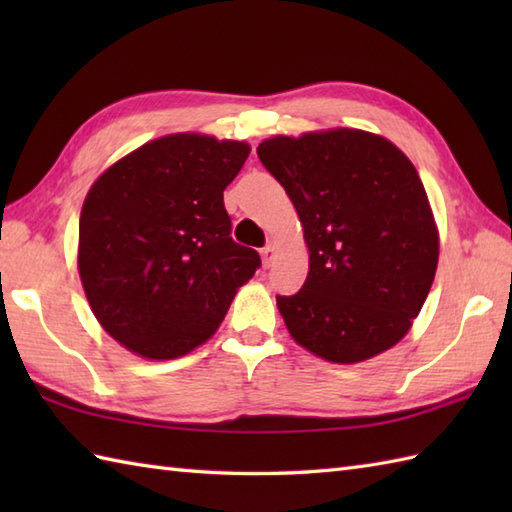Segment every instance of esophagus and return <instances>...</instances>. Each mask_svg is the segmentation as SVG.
Returning <instances> with one entry per match:
<instances>
[{"label": "esophagus", "mask_w": 512, "mask_h": 512, "mask_svg": "<svg viewBox=\"0 0 512 512\" xmlns=\"http://www.w3.org/2000/svg\"><path fill=\"white\" fill-rule=\"evenodd\" d=\"M275 244H268V246H264L262 250H259V255H262V264H264V268H268L270 264H273V259H275Z\"/></svg>", "instance_id": "1"}]
</instances>
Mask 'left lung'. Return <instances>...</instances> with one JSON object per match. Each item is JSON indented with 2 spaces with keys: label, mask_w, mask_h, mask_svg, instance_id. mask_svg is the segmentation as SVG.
Returning <instances> with one entry per match:
<instances>
[{
  "label": "left lung",
  "mask_w": 512,
  "mask_h": 512,
  "mask_svg": "<svg viewBox=\"0 0 512 512\" xmlns=\"http://www.w3.org/2000/svg\"><path fill=\"white\" fill-rule=\"evenodd\" d=\"M295 204L310 250L301 290L277 297L292 339L350 365L394 347L438 268V228L416 167L361 129L275 136L257 147Z\"/></svg>",
  "instance_id": "8db88e82"
}]
</instances>
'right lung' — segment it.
<instances>
[{
    "mask_svg": "<svg viewBox=\"0 0 512 512\" xmlns=\"http://www.w3.org/2000/svg\"><path fill=\"white\" fill-rule=\"evenodd\" d=\"M250 154L239 140L171 134L92 184L79 220V275L94 317L129 352L189 354L220 328L262 266L235 244L224 189Z\"/></svg>",
    "mask_w": 512,
    "mask_h": 512,
    "instance_id": "obj_1",
    "label": "right lung"
}]
</instances>
